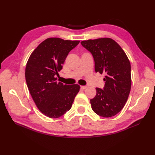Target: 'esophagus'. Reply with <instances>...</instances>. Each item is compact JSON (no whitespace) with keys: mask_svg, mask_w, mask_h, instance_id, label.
<instances>
[{"mask_svg":"<svg viewBox=\"0 0 155 155\" xmlns=\"http://www.w3.org/2000/svg\"><path fill=\"white\" fill-rule=\"evenodd\" d=\"M81 89H85V88H87V86H81Z\"/></svg>","mask_w":155,"mask_h":155,"instance_id":"34e87169","label":"esophagus"}]
</instances>
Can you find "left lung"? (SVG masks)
<instances>
[{"instance_id":"obj_1","label":"left lung","mask_w":155,"mask_h":155,"mask_svg":"<svg viewBox=\"0 0 155 155\" xmlns=\"http://www.w3.org/2000/svg\"><path fill=\"white\" fill-rule=\"evenodd\" d=\"M81 44L92 54L96 72L106 74L105 87L96 88V95L91 100L92 109L104 118L114 116L123 109L130 93L129 60L120 46L110 38L83 41Z\"/></svg>"}]
</instances>
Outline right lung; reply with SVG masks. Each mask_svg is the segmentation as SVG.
Segmentation results:
<instances>
[{
    "label": "right lung",
    "mask_w": 155,
    "mask_h": 155,
    "mask_svg": "<svg viewBox=\"0 0 155 155\" xmlns=\"http://www.w3.org/2000/svg\"><path fill=\"white\" fill-rule=\"evenodd\" d=\"M79 41L52 37L37 46L28 61L25 78L28 88L39 110L49 118H57L71 109L79 91L78 84L67 85L56 81L70 51Z\"/></svg>",
    "instance_id": "right-lung-1"
}]
</instances>
